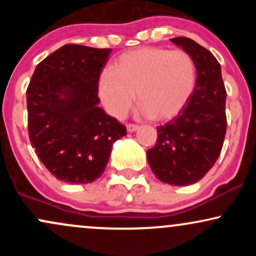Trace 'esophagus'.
<instances>
[{
    "label": "esophagus",
    "instance_id": "esophagus-1",
    "mask_svg": "<svg viewBox=\"0 0 256 256\" xmlns=\"http://www.w3.org/2000/svg\"><path fill=\"white\" fill-rule=\"evenodd\" d=\"M126 128H128V132H134L140 128V126L134 125V124H128V126H126Z\"/></svg>",
    "mask_w": 256,
    "mask_h": 256
}]
</instances>
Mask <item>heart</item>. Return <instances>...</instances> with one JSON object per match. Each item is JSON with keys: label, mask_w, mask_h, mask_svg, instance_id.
<instances>
[{"label": "heart", "mask_w": 256, "mask_h": 256, "mask_svg": "<svg viewBox=\"0 0 256 256\" xmlns=\"http://www.w3.org/2000/svg\"><path fill=\"white\" fill-rule=\"evenodd\" d=\"M195 85V64L188 52L146 46L120 55L112 71L102 72L98 92L116 119L126 116L136 94L140 116L167 120L183 110Z\"/></svg>", "instance_id": "b5f03b06"}]
</instances>
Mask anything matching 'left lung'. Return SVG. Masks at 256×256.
Listing matches in <instances>:
<instances>
[{"label":"left lung","mask_w":256,"mask_h":256,"mask_svg":"<svg viewBox=\"0 0 256 256\" xmlns=\"http://www.w3.org/2000/svg\"><path fill=\"white\" fill-rule=\"evenodd\" d=\"M171 42L192 56L196 85L178 116L158 126L156 144L146 152V158L162 183L184 186L202 179L218 160L226 134V90L212 52L186 37Z\"/></svg>","instance_id":"left-lung-1"}]
</instances>
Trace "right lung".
<instances>
[{"label": "right lung", "instance_id": "1", "mask_svg": "<svg viewBox=\"0 0 256 256\" xmlns=\"http://www.w3.org/2000/svg\"><path fill=\"white\" fill-rule=\"evenodd\" d=\"M112 49L66 44L37 64L28 91V136L54 177L88 184L101 177L126 128L98 107V78Z\"/></svg>", "mask_w": 256, "mask_h": 256}]
</instances>
